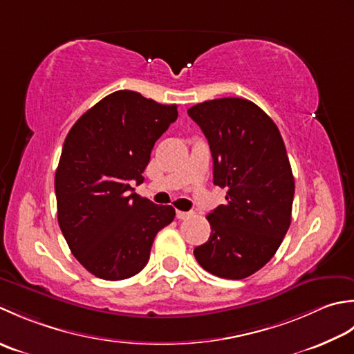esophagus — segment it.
<instances>
[{
    "label": "esophagus",
    "instance_id": "obj_1",
    "mask_svg": "<svg viewBox=\"0 0 354 354\" xmlns=\"http://www.w3.org/2000/svg\"><path fill=\"white\" fill-rule=\"evenodd\" d=\"M176 215H177V218H178V220H186V218H189V217H191V215H192V212L177 211V212H176Z\"/></svg>",
    "mask_w": 354,
    "mask_h": 354
}]
</instances>
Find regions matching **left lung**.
<instances>
[{
	"instance_id": "1",
	"label": "left lung",
	"mask_w": 354,
	"mask_h": 354,
	"mask_svg": "<svg viewBox=\"0 0 354 354\" xmlns=\"http://www.w3.org/2000/svg\"><path fill=\"white\" fill-rule=\"evenodd\" d=\"M209 142L214 185L226 203L207 215L211 236L194 249L215 277L243 279L270 261L290 226L295 178L279 129L241 97L206 100L187 110Z\"/></svg>"
}]
</instances>
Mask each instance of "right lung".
<instances>
[{
    "mask_svg": "<svg viewBox=\"0 0 354 354\" xmlns=\"http://www.w3.org/2000/svg\"><path fill=\"white\" fill-rule=\"evenodd\" d=\"M178 116L140 93L119 90L71 127L55 174L57 223L71 254L97 278L119 281L145 268L172 206L137 196L151 149Z\"/></svg>",
    "mask_w": 354,
    "mask_h": 354,
    "instance_id": "add662e5",
    "label": "right lung"
}]
</instances>
